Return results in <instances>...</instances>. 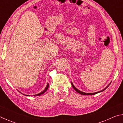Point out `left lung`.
Masks as SVG:
<instances>
[{"label":"left lung","mask_w":123,"mask_h":123,"mask_svg":"<svg viewBox=\"0 0 123 123\" xmlns=\"http://www.w3.org/2000/svg\"><path fill=\"white\" fill-rule=\"evenodd\" d=\"M110 84H111V83H110ZM110 84L108 85V86L106 87V88H105L104 89H103V90H101V91H99V92H95V93H85V92H81V91H79V89H77L74 86V85L73 84V83L71 82V84H72V87H73V88L75 89V90L78 93H79V94H82V95H94V94H97V93H99V92H103V91H104V90H105L109 86V85H110Z\"/></svg>","instance_id":"left-lung-1"}]
</instances>
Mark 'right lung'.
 Wrapping results in <instances>:
<instances>
[{
	"label": "right lung",
	"mask_w": 123,
	"mask_h": 123,
	"mask_svg": "<svg viewBox=\"0 0 123 123\" xmlns=\"http://www.w3.org/2000/svg\"><path fill=\"white\" fill-rule=\"evenodd\" d=\"M48 87H49V84H47V86H46V87H45V89H44V90L43 91V92H41V93H38V94H36V95H42V94H43V93H44L45 92H46L47 91V89H48ZM21 93V92H20ZM24 95H25V94H24ZM26 95V96H30V95ZM34 95V96H35Z\"/></svg>",
	"instance_id": "1"
}]
</instances>
